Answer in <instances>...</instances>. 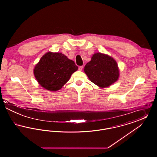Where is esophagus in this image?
<instances>
[{
	"label": "esophagus",
	"mask_w": 157,
	"mask_h": 157,
	"mask_svg": "<svg viewBox=\"0 0 157 157\" xmlns=\"http://www.w3.org/2000/svg\"><path fill=\"white\" fill-rule=\"evenodd\" d=\"M82 69H83V67L82 66H80V67H78L79 71H82Z\"/></svg>",
	"instance_id": "1"
}]
</instances>
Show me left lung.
<instances>
[{
    "instance_id": "left-lung-1",
    "label": "left lung",
    "mask_w": 157,
    "mask_h": 157,
    "mask_svg": "<svg viewBox=\"0 0 157 157\" xmlns=\"http://www.w3.org/2000/svg\"><path fill=\"white\" fill-rule=\"evenodd\" d=\"M90 81L101 88H106L116 82L119 77L117 62L111 56L95 53L84 68Z\"/></svg>"
}]
</instances>
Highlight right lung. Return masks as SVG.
<instances>
[{"mask_svg": "<svg viewBox=\"0 0 157 157\" xmlns=\"http://www.w3.org/2000/svg\"><path fill=\"white\" fill-rule=\"evenodd\" d=\"M78 69L75 62L65 55L49 52L44 55L36 65L34 75L42 87L56 91L62 88Z\"/></svg>", "mask_w": 157, "mask_h": 157, "instance_id": "right-lung-1", "label": "right lung"}]
</instances>
